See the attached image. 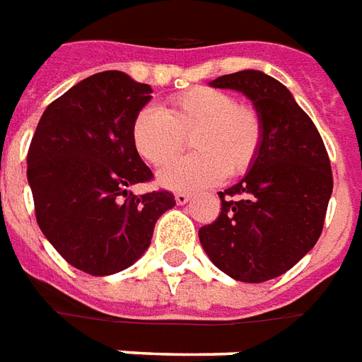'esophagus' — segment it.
Here are the masks:
<instances>
[{
  "label": "esophagus",
  "mask_w": 362,
  "mask_h": 362,
  "mask_svg": "<svg viewBox=\"0 0 362 362\" xmlns=\"http://www.w3.org/2000/svg\"><path fill=\"white\" fill-rule=\"evenodd\" d=\"M189 201H191V194L189 193H177L175 194L177 204H187Z\"/></svg>",
  "instance_id": "esophagus-1"
}]
</instances>
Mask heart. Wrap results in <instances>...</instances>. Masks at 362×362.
Returning a JSON list of instances; mask_svg holds the SVG:
<instances>
[{
    "label": "heart",
    "mask_w": 362,
    "mask_h": 362,
    "mask_svg": "<svg viewBox=\"0 0 362 362\" xmlns=\"http://www.w3.org/2000/svg\"><path fill=\"white\" fill-rule=\"evenodd\" d=\"M189 134L195 153L170 162ZM261 136L259 112L212 87H193L175 95L165 112L146 107L132 122L136 152L152 165L168 160L158 173V181L175 191L199 189L224 175L245 173L257 156Z\"/></svg>",
    "instance_id": "1"
}]
</instances>
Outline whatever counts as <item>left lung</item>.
Masks as SVG:
<instances>
[{
  "mask_svg": "<svg viewBox=\"0 0 362 362\" xmlns=\"http://www.w3.org/2000/svg\"><path fill=\"white\" fill-rule=\"evenodd\" d=\"M261 117L263 136L250 171L220 194L218 218L199 230L210 261L242 283H263L294 267L324 228L332 165L314 122L286 87L257 70L220 76Z\"/></svg>",
  "mask_w": 362,
  "mask_h": 362,
  "instance_id": "1",
  "label": "left lung"
}]
</instances>
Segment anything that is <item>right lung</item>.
<instances>
[{
    "mask_svg": "<svg viewBox=\"0 0 362 362\" xmlns=\"http://www.w3.org/2000/svg\"><path fill=\"white\" fill-rule=\"evenodd\" d=\"M152 87L124 71L89 76L46 107L27 153L37 222L70 265L105 276L130 267L152 242L169 191L136 197L152 171L132 144V122Z\"/></svg>",
    "mask_w": 362,
    "mask_h": 362,
    "instance_id": "add662e5",
    "label": "right lung"
}]
</instances>
